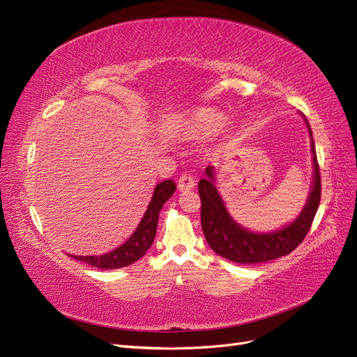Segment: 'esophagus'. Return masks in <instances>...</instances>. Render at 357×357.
Listing matches in <instances>:
<instances>
[{
  "instance_id": "34e87169",
  "label": "esophagus",
  "mask_w": 357,
  "mask_h": 357,
  "mask_svg": "<svg viewBox=\"0 0 357 357\" xmlns=\"http://www.w3.org/2000/svg\"><path fill=\"white\" fill-rule=\"evenodd\" d=\"M177 188L180 192H188L195 188V178L190 174H181L177 181Z\"/></svg>"
}]
</instances>
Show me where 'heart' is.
I'll return each mask as SVG.
<instances>
[{"label":"heart","instance_id":"heart-1","mask_svg":"<svg viewBox=\"0 0 357 357\" xmlns=\"http://www.w3.org/2000/svg\"><path fill=\"white\" fill-rule=\"evenodd\" d=\"M225 116L210 107H202L195 110L186 118V127L196 136H214L225 127Z\"/></svg>","mask_w":357,"mask_h":357}]
</instances>
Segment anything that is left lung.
Masks as SVG:
<instances>
[{"label":"left lung","mask_w":357,"mask_h":357,"mask_svg":"<svg viewBox=\"0 0 357 357\" xmlns=\"http://www.w3.org/2000/svg\"><path fill=\"white\" fill-rule=\"evenodd\" d=\"M307 127H309L312 136L309 122H307ZM312 152L314 176L312 192L304 205V210L294 223L273 233H252L241 227L235 220H231L214 186L213 167L205 169L206 177L198 184L201 196V225L204 236L215 254L235 263L255 264L276 260L279 257L288 255L298 247L309 233L319 202H321V173H319L313 142Z\"/></svg>","instance_id":"8db88e82"}]
</instances>
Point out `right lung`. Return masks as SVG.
<instances>
[{
    "mask_svg": "<svg viewBox=\"0 0 357 357\" xmlns=\"http://www.w3.org/2000/svg\"><path fill=\"white\" fill-rule=\"evenodd\" d=\"M174 192H176V183L173 180H165L158 184L155 188L152 201L149 206H147L140 225L137 226L136 231H134L128 238V241L124 245H121L119 248L100 257H96V255L73 257L70 254L69 257H73L79 261H84L93 267H99L103 270L121 268V267H127L132 263H136L153 243V239L156 235V227H158L159 211H161L164 204L171 198V195Z\"/></svg>",
    "mask_w": 357,
    "mask_h": 357,
    "instance_id": "add662e5",
    "label": "right lung"
}]
</instances>
